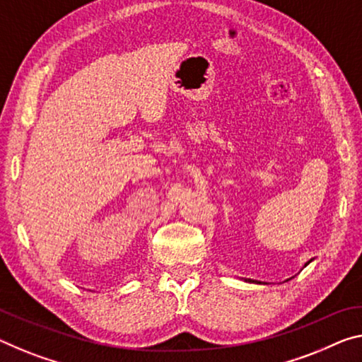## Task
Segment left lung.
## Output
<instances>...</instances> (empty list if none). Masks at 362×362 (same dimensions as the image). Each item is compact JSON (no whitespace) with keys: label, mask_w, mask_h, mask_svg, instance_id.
I'll use <instances>...</instances> for the list:
<instances>
[{"label":"left lung","mask_w":362,"mask_h":362,"mask_svg":"<svg viewBox=\"0 0 362 362\" xmlns=\"http://www.w3.org/2000/svg\"><path fill=\"white\" fill-rule=\"evenodd\" d=\"M308 264H309V262H308Z\"/></svg>","instance_id":"left-lung-1"}]
</instances>
